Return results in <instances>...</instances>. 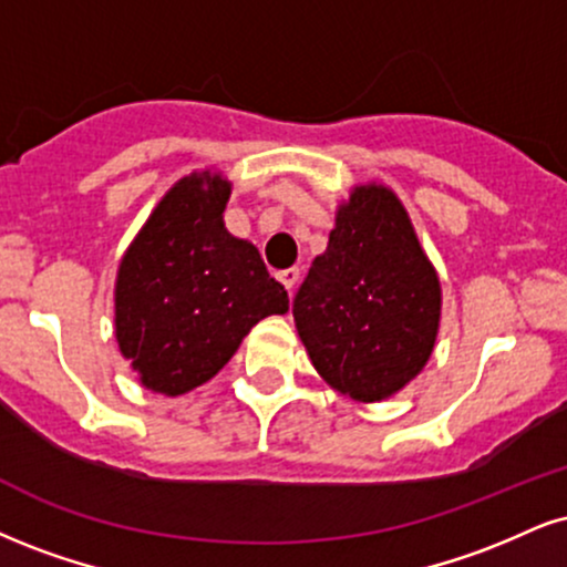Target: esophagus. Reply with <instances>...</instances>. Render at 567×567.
Returning a JSON list of instances; mask_svg holds the SVG:
<instances>
[{
    "instance_id": "1",
    "label": "esophagus",
    "mask_w": 567,
    "mask_h": 567,
    "mask_svg": "<svg viewBox=\"0 0 567 567\" xmlns=\"http://www.w3.org/2000/svg\"><path fill=\"white\" fill-rule=\"evenodd\" d=\"M298 277H301V271H298L296 266H292V269H282V271H277V279H279V282L285 285V290H288V292H290L292 288H296Z\"/></svg>"
}]
</instances>
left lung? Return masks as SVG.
<instances>
[{
	"label": "left lung",
	"instance_id": "1",
	"mask_svg": "<svg viewBox=\"0 0 567 567\" xmlns=\"http://www.w3.org/2000/svg\"><path fill=\"white\" fill-rule=\"evenodd\" d=\"M311 364L353 401L399 393L431 359L441 282L393 189L364 184L292 298Z\"/></svg>",
	"mask_w": 567,
	"mask_h": 567
}]
</instances>
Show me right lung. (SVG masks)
Listing matches in <instances>:
<instances>
[{"label": "right lung", "mask_w": 567, "mask_h": 567, "mask_svg": "<svg viewBox=\"0 0 567 567\" xmlns=\"http://www.w3.org/2000/svg\"><path fill=\"white\" fill-rule=\"evenodd\" d=\"M231 184L189 174L163 195L115 277V340L140 383L182 395L208 383L250 327L288 311L256 245L224 227Z\"/></svg>", "instance_id": "right-lung-1"}]
</instances>
